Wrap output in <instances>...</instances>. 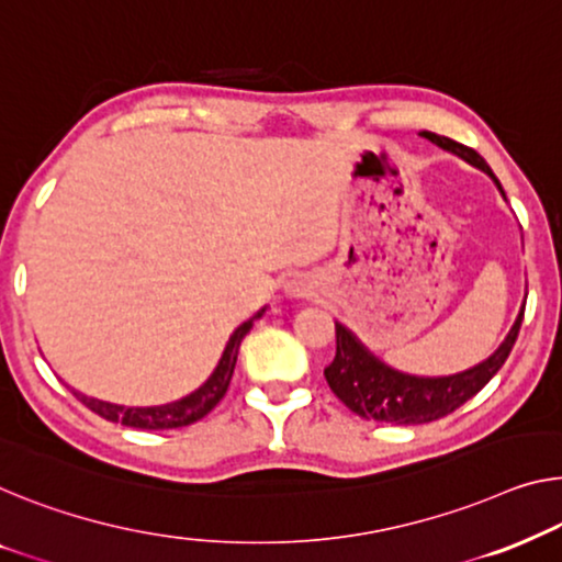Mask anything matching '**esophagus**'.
Returning <instances> with one entry per match:
<instances>
[{
  "instance_id": "obj_1",
  "label": "esophagus",
  "mask_w": 562,
  "mask_h": 562,
  "mask_svg": "<svg viewBox=\"0 0 562 562\" xmlns=\"http://www.w3.org/2000/svg\"><path fill=\"white\" fill-rule=\"evenodd\" d=\"M290 295H305V288H303V284L292 282V284H290Z\"/></svg>"
}]
</instances>
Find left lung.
Returning a JSON list of instances; mask_svg holds the SVG:
<instances>
[{
	"label": "left lung",
	"instance_id": "left-lung-1",
	"mask_svg": "<svg viewBox=\"0 0 562 562\" xmlns=\"http://www.w3.org/2000/svg\"><path fill=\"white\" fill-rule=\"evenodd\" d=\"M422 136L429 138L431 144L451 150V154L462 156L464 161L474 164L476 169L487 171L499 187L497 176L492 173L487 161L474 148L457 144V140L431 131H424ZM522 315L525 305L520 315H517L513 330L507 333L505 342H502L487 361L469 368L464 373L449 375V379H416V375L391 371L379 358L368 353L361 342L342 328L340 323H335V358L325 368V381H328L330 391L350 412L368 418V422L373 418V422L404 426L437 422V418L449 416L459 406L467 404L469 398L476 396V393L487 386L492 375L505 366L509 350H513L517 340V333H520Z\"/></svg>",
	"mask_w": 562,
	"mask_h": 562
}]
</instances>
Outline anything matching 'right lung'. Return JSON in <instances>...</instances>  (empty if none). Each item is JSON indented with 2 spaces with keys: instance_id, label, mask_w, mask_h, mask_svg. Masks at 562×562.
<instances>
[{
  "instance_id": "right-lung-1",
  "label": "right lung",
  "mask_w": 562,
  "mask_h": 562,
  "mask_svg": "<svg viewBox=\"0 0 562 562\" xmlns=\"http://www.w3.org/2000/svg\"><path fill=\"white\" fill-rule=\"evenodd\" d=\"M262 313L265 310H259L252 321L241 323L239 328L232 333L227 348H224L220 366L214 368V373L209 375V381L204 383V386L196 389L194 393H189L187 398L173 401V404H166V406H150V408H123V406L103 404V401L88 398V396H82V393L72 391L75 398L82 401L90 412L98 414L100 418H105V422L133 426V429H181V426L194 424V422H199V418H204L224 398V393H227V389H229L234 366H237L241 338L252 330L255 321L257 317H262Z\"/></svg>"
}]
</instances>
